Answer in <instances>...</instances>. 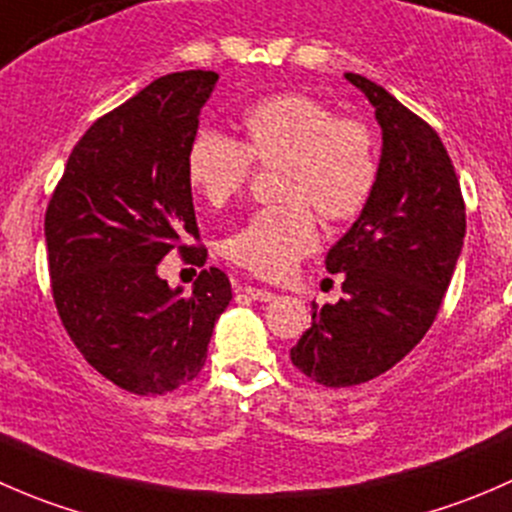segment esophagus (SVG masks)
I'll list each match as a JSON object with an SVG mask.
<instances>
[{"mask_svg":"<svg viewBox=\"0 0 512 512\" xmlns=\"http://www.w3.org/2000/svg\"><path fill=\"white\" fill-rule=\"evenodd\" d=\"M245 294L247 297L257 299V302H272V299H277L275 292H270V289H260V287H245Z\"/></svg>","mask_w":512,"mask_h":512,"instance_id":"1","label":"esophagus"}]
</instances>
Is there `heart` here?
<instances>
[{
	"label": "heart",
	"instance_id": "heart-1",
	"mask_svg": "<svg viewBox=\"0 0 512 512\" xmlns=\"http://www.w3.org/2000/svg\"><path fill=\"white\" fill-rule=\"evenodd\" d=\"M242 141L200 131L190 141L185 170L208 205L220 208L245 190L250 160L282 165L277 198L223 242L232 265L282 280L317 245V210L327 223L361 213L376 185L374 138L364 123L337 118L327 103L307 94H277L257 101L240 118Z\"/></svg>",
	"mask_w": 512,
	"mask_h": 512
}]
</instances>
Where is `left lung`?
Returning <instances> with one entry per match:
<instances>
[{
	"mask_svg": "<svg viewBox=\"0 0 512 512\" xmlns=\"http://www.w3.org/2000/svg\"><path fill=\"white\" fill-rule=\"evenodd\" d=\"M381 126L376 185L356 223L327 252L344 299L317 309L289 349L317 384L376 379L416 347L436 319L466 237V205L446 146L386 89L344 74Z\"/></svg>",
	"mask_w": 512,
	"mask_h": 512,
	"instance_id": "1",
	"label": "left lung"
}]
</instances>
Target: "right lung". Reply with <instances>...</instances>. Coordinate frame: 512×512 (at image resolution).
I'll return each instance as SVG.
<instances>
[{"instance_id": "add662e5", "label": "right lung", "mask_w": 512, "mask_h": 512, "mask_svg": "<svg viewBox=\"0 0 512 512\" xmlns=\"http://www.w3.org/2000/svg\"><path fill=\"white\" fill-rule=\"evenodd\" d=\"M215 71L160 76L98 118L71 151L46 208L51 292L71 342L98 374L160 396L203 369L215 322L232 299L223 270L200 272L193 294L168 287L170 250L208 257L198 240L185 156Z\"/></svg>"}]
</instances>
